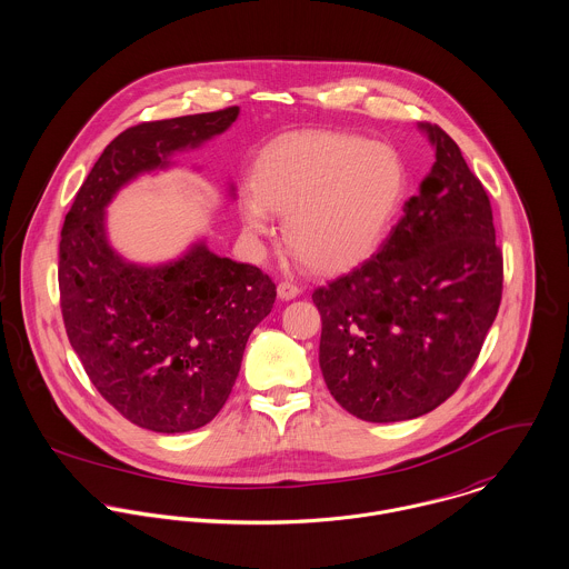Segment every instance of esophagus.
<instances>
[{"mask_svg":"<svg viewBox=\"0 0 569 569\" xmlns=\"http://www.w3.org/2000/svg\"><path fill=\"white\" fill-rule=\"evenodd\" d=\"M278 296L280 300H293L300 296V287L293 284V282H280L278 284Z\"/></svg>","mask_w":569,"mask_h":569,"instance_id":"esophagus-1","label":"esophagus"}]
</instances>
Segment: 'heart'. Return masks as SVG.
Instances as JSON below:
<instances>
[{
    "label": "heart",
    "instance_id": "1",
    "mask_svg": "<svg viewBox=\"0 0 569 569\" xmlns=\"http://www.w3.org/2000/svg\"><path fill=\"white\" fill-rule=\"evenodd\" d=\"M239 199L251 243L284 217V241L320 273L352 269L383 243L406 190L395 149L359 136L309 131L280 138L253 168Z\"/></svg>",
    "mask_w": 569,
    "mask_h": 569
}]
</instances>
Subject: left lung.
<instances>
[{"instance_id": "1", "label": "left lung", "mask_w": 569, "mask_h": 569, "mask_svg": "<svg viewBox=\"0 0 569 569\" xmlns=\"http://www.w3.org/2000/svg\"><path fill=\"white\" fill-rule=\"evenodd\" d=\"M418 127L436 149L420 192L375 256L313 291L326 388L368 422L445 403L473 368L501 302L487 190L438 124Z\"/></svg>"}]
</instances>
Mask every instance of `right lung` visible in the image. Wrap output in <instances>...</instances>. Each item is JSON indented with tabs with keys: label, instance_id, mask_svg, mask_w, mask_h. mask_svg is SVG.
Wrapping results in <instances>:
<instances>
[{
	"label": "right lung",
	"instance_id": "1",
	"mask_svg": "<svg viewBox=\"0 0 569 569\" xmlns=\"http://www.w3.org/2000/svg\"><path fill=\"white\" fill-rule=\"evenodd\" d=\"M239 107L142 122L93 163L59 244L61 313L82 368L109 406L158 433L208 425L226 406L251 330L276 284L253 264L194 243L158 267L124 260L107 239L104 208L142 172L223 133Z\"/></svg>",
	"mask_w": 569,
	"mask_h": 569
}]
</instances>
